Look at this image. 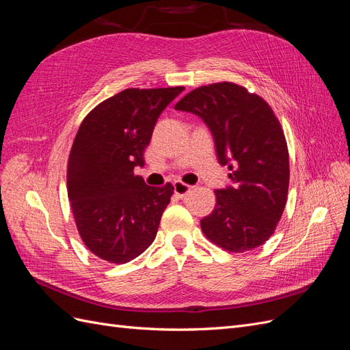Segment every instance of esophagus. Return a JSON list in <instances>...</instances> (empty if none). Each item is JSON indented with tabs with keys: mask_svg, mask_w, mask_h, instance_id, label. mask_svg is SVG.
Instances as JSON below:
<instances>
[{
	"mask_svg": "<svg viewBox=\"0 0 350 350\" xmlns=\"http://www.w3.org/2000/svg\"><path fill=\"white\" fill-rule=\"evenodd\" d=\"M191 188H193L191 185L184 184V183H181V181H175V183H174V191H175V194L179 196V197H185V196L189 193V189H191Z\"/></svg>",
	"mask_w": 350,
	"mask_h": 350,
	"instance_id": "obj_1",
	"label": "esophagus"
}]
</instances>
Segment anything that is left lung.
<instances>
[{
  "label": "left lung",
  "mask_w": 350,
  "mask_h": 350,
  "mask_svg": "<svg viewBox=\"0 0 350 350\" xmlns=\"http://www.w3.org/2000/svg\"><path fill=\"white\" fill-rule=\"evenodd\" d=\"M198 115L213 134L217 161L234 187L216 189V207L200 220L217 247L243 252L266 242L283 215L289 188V152L270 105L235 83L201 86L175 105Z\"/></svg>",
  "instance_id": "obj_1"
}]
</instances>
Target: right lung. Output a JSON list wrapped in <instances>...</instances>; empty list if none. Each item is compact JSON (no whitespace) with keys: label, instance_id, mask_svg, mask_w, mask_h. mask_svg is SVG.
Segmentation results:
<instances>
[{"label":"right lung","instance_id":"obj_1","mask_svg":"<svg viewBox=\"0 0 350 350\" xmlns=\"http://www.w3.org/2000/svg\"><path fill=\"white\" fill-rule=\"evenodd\" d=\"M183 86L125 89L94 107L79 126L67 165V193L84 245L113 264L139 257L156 238L174 187H150L144 165L156 121Z\"/></svg>","mask_w":350,"mask_h":350}]
</instances>
